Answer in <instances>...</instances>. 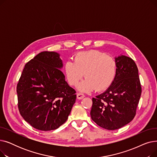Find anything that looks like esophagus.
I'll use <instances>...</instances> for the list:
<instances>
[{
    "mask_svg": "<svg viewBox=\"0 0 157 157\" xmlns=\"http://www.w3.org/2000/svg\"><path fill=\"white\" fill-rule=\"evenodd\" d=\"M85 97V95L82 94V93H78L77 94V98H78V99H82V98H84Z\"/></svg>",
    "mask_w": 157,
    "mask_h": 157,
    "instance_id": "esophagus-1",
    "label": "esophagus"
}]
</instances>
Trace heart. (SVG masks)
Here are the masks:
<instances>
[{
	"mask_svg": "<svg viewBox=\"0 0 157 157\" xmlns=\"http://www.w3.org/2000/svg\"><path fill=\"white\" fill-rule=\"evenodd\" d=\"M64 71L69 83L76 86L84 76L86 79L78 88L82 92H91L95 88L102 91L113 83L117 73V63L114 58L105 53L90 50L78 53L74 62H66Z\"/></svg>",
	"mask_w": 157,
	"mask_h": 157,
	"instance_id": "b5f03b06",
	"label": "heart"
}]
</instances>
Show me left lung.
<instances>
[{"label": "left lung", "mask_w": 157, "mask_h": 157, "mask_svg": "<svg viewBox=\"0 0 157 157\" xmlns=\"http://www.w3.org/2000/svg\"><path fill=\"white\" fill-rule=\"evenodd\" d=\"M115 60L116 78L104 92L92 98L90 111L95 123L109 130L120 128L134 119L142 91L135 62L123 55Z\"/></svg>", "instance_id": "left-lung-1"}]
</instances>
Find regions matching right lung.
Listing matches in <instances>:
<instances>
[{
  "label": "right lung",
  "mask_w": 157,
  "mask_h": 157,
  "mask_svg": "<svg viewBox=\"0 0 157 157\" xmlns=\"http://www.w3.org/2000/svg\"><path fill=\"white\" fill-rule=\"evenodd\" d=\"M60 54L43 52L28 62L16 87L18 109L34 128L55 130L67 120L76 91L65 79Z\"/></svg>",
  "instance_id": "obj_1"
}]
</instances>
